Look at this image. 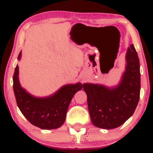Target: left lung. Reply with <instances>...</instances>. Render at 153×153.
I'll return each mask as SVG.
<instances>
[{
  "mask_svg": "<svg viewBox=\"0 0 153 153\" xmlns=\"http://www.w3.org/2000/svg\"><path fill=\"white\" fill-rule=\"evenodd\" d=\"M125 71L118 85L84 83L91 122L105 129L122 125L134 114L140 94V60L133 44L126 53Z\"/></svg>",
  "mask_w": 153,
  "mask_h": 153,
  "instance_id": "8db88e82",
  "label": "left lung"
}]
</instances>
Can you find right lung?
Segmentation results:
<instances>
[{
	"label": "right lung",
	"instance_id": "1",
	"mask_svg": "<svg viewBox=\"0 0 153 153\" xmlns=\"http://www.w3.org/2000/svg\"><path fill=\"white\" fill-rule=\"evenodd\" d=\"M21 57L22 52L18 56L19 60ZM13 81V91L19 109L31 124L42 129H57L62 125L73 96L83 86L80 82L67 84L51 96L36 97L21 85L18 65L15 68Z\"/></svg>",
	"mask_w": 153,
	"mask_h": 153
}]
</instances>
